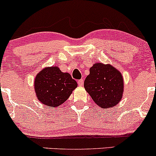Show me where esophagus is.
<instances>
[{"instance_id": "obj_1", "label": "esophagus", "mask_w": 156, "mask_h": 156, "mask_svg": "<svg viewBox=\"0 0 156 156\" xmlns=\"http://www.w3.org/2000/svg\"><path fill=\"white\" fill-rule=\"evenodd\" d=\"M78 86H83V79H80V80H78Z\"/></svg>"}]
</instances>
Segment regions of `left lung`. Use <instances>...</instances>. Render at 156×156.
<instances>
[{"label": "left lung", "mask_w": 156, "mask_h": 156, "mask_svg": "<svg viewBox=\"0 0 156 156\" xmlns=\"http://www.w3.org/2000/svg\"><path fill=\"white\" fill-rule=\"evenodd\" d=\"M84 88L100 108L114 107L122 98L123 80L121 73L110 65L96 63L90 68Z\"/></svg>", "instance_id": "8db88e82"}]
</instances>
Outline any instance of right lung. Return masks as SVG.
Instances as JSON below:
<instances>
[{"label":"right lung","mask_w":156,"mask_h":156,"mask_svg":"<svg viewBox=\"0 0 156 156\" xmlns=\"http://www.w3.org/2000/svg\"><path fill=\"white\" fill-rule=\"evenodd\" d=\"M77 83L69 73H64L57 67L45 68L35 79V91L37 99L45 105L51 108L65 102Z\"/></svg>","instance_id":"add662e5"}]
</instances>
